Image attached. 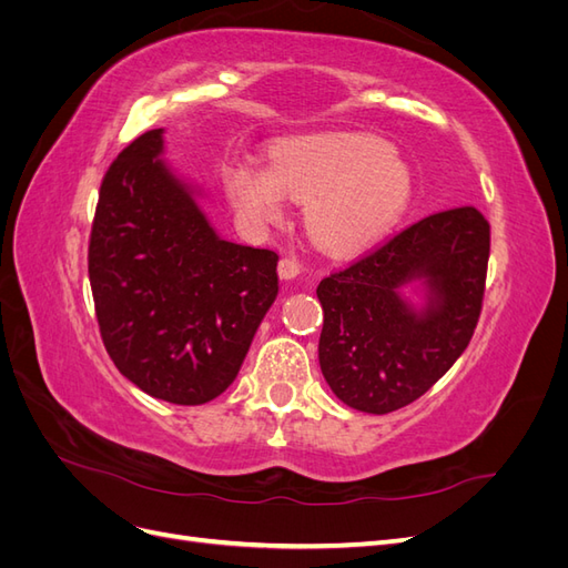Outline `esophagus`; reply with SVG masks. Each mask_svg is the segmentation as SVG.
<instances>
[{
	"mask_svg": "<svg viewBox=\"0 0 568 568\" xmlns=\"http://www.w3.org/2000/svg\"><path fill=\"white\" fill-rule=\"evenodd\" d=\"M280 277L282 280H294V277H298L301 274V263H298V257L296 255H284L282 261H280Z\"/></svg>",
	"mask_w": 568,
	"mask_h": 568,
	"instance_id": "esophagus-1",
	"label": "esophagus"
}]
</instances>
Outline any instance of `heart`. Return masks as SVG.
Wrapping results in <instances>:
<instances>
[{
  "label": "heart",
  "mask_w": 568,
  "mask_h": 568,
  "mask_svg": "<svg viewBox=\"0 0 568 568\" xmlns=\"http://www.w3.org/2000/svg\"><path fill=\"white\" fill-rule=\"evenodd\" d=\"M222 182L248 220L272 225L284 199L307 203V227L320 244L353 251L379 239L405 209L409 173L386 142L372 134L301 136L272 151L270 168L227 161Z\"/></svg>",
  "instance_id": "1"
}]
</instances>
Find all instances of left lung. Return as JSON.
<instances>
[{
    "instance_id": "left-lung-1",
    "label": "left lung",
    "mask_w": 568,
    "mask_h": 568,
    "mask_svg": "<svg viewBox=\"0 0 568 568\" xmlns=\"http://www.w3.org/2000/svg\"><path fill=\"white\" fill-rule=\"evenodd\" d=\"M490 222L474 205L412 222L317 286L320 367L348 407L386 415L432 388L469 346L486 294ZM424 278L417 314L397 291Z\"/></svg>"
}]
</instances>
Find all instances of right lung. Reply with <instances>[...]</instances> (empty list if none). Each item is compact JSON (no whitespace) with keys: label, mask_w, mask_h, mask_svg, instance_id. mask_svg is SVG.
<instances>
[{"label":"right lung","mask_w":568,"mask_h":568,"mask_svg":"<svg viewBox=\"0 0 568 568\" xmlns=\"http://www.w3.org/2000/svg\"><path fill=\"white\" fill-rule=\"evenodd\" d=\"M163 130L101 180L88 270L99 334L120 374L175 405H203L239 374L277 296V253L220 239L159 161Z\"/></svg>","instance_id":"1"}]
</instances>
